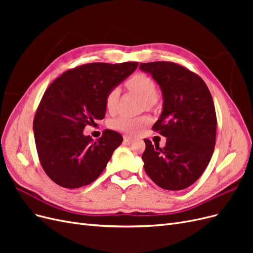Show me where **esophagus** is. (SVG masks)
<instances>
[{
	"mask_svg": "<svg viewBox=\"0 0 253 253\" xmlns=\"http://www.w3.org/2000/svg\"><path fill=\"white\" fill-rule=\"evenodd\" d=\"M124 140H125V142H131V141H133V136H131V135H125L124 136Z\"/></svg>",
	"mask_w": 253,
	"mask_h": 253,
	"instance_id": "obj_1",
	"label": "esophagus"
}]
</instances>
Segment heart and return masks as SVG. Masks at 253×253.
<instances>
[{
  "label": "heart",
  "instance_id": "1",
  "mask_svg": "<svg viewBox=\"0 0 253 253\" xmlns=\"http://www.w3.org/2000/svg\"><path fill=\"white\" fill-rule=\"evenodd\" d=\"M126 87L142 98V106L147 109H153L156 105V84L151 77L144 74H135L129 77L126 83ZM119 98V89L111 88L104 97L105 109L109 112H114ZM150 124V117L148 115H141L137 117H129L121 115L110 121V126L117 131L126 132L128 134H136L140 129Z\"/></svg>",
  "mask_w": 253,
  "mask_h": 253
}]
</instances>
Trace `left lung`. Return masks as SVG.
Masks as SVG:
<instances>
[{
    "label": "left lung",
    "mask_w": 253,
    "mask_h": 253,
    "mask_svg": "<svg viewBox=\"0 0 253 253\" xmlns=\"http://www.w3.org/2000/svg\"><path fill=\"white\" fill-rule=\"evenodd\" d=\"M163 90L164 110L152 126L167 137L164 148L144 139V170L157 186L178 191L201 177L212 157L216 113L210 90L197 74L168 61L140 63Z\"/></svg>",
    "instance_id": "1"
}]
</instances>
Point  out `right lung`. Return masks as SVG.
<instances>
[{
    "instance_id": "right-lung-1",
    "label": "right lung",
    "mask_w": 253,
    "mask_h": 253,
    "mask_svg": "<svg viewBox=\"0 0 253 253\" xmlns=\"http://www.w3.org/2000/svg\"><path fill=\"white\" fill-rule=\"evenodd\" d=\"M137 66L138 62L83 64L63 73L45 90L33 127L40 164L57 185L80 188L103 172L124 138L104 129L93 141L83 128L104 118L105 94Z\"/></svg>"
}]
</instances>
